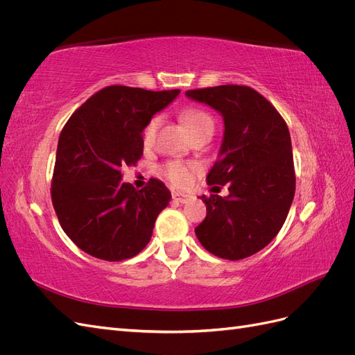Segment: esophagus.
I'll return each instance as SVG.
<instances>
[{"instance_id": "esophagus-1", "label": "esophagus", "mask_w": 355, "mask_h": 355, "mask_svg": "<svg viewBox=\"0 0 355 355\" xmlns=\"http://www.w3.org/2000/svg\"><path fill=\"white\" fill-rule=\"evenodd\" d=\"M171 198H173V201H176V202L185 204V202H188L192 198V196L182 194V192H171Z\"/></svg>"}]
</instances>
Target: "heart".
<instances>
[{
    "instance_id": "heart-1",
    "label": "heart",
    "mask_w": 355,
    "mask_h": 355,
    "mask_svg": "<svg viewBox=\"0 0 355 355\" xmlns=\"http://www.w3.org/2000/svg\"><path fill=\"white\" fill-rule=\"evenodd\" d=\"M180 120L187 127L191 136H194L204 130H213L214 121L211 115L197 106H187L180 111ZM159 125V116H153L149 120L142 132L144 145L149 146L154 142L157 128ZM197 164L184 163V161H167L163 166H159L158 171L164 179H167L175 187H188L192 180V176L197 171Z\"/></svg>"
}]
</instances>
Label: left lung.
Listing matches in <instances>:
<instances>
[{
    "label": "left lung",
    "mask_w": 355,
    "mask_h": 355,
    "mask_svg": "<svg viewBox=\"0 0 355 355\" xmlns=\"http://www.w3.org/2000/svg\"><path fill=\"white\" fill-rule=\"evenodd\" d=\"M187 96L223 115V142L207 184L219 189L228 184L230 189L227 198L201 197L207 214L196 235L211 254L244 259L272 241L292 206L296 176L287 124L249 85L194 89Z\"/></svg>",
    "instance_id": "left-lung-1"
}]
</instances>
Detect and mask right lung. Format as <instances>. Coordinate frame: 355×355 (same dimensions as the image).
Here are the masks:
<instances>
[{"instance_id":"add662e5","label":"right lung","mask_w":355,"mask_h":355,"mask_svg":"<svg viewBox=\"0 0 355 355\" xmlns=\"http://www.w3.org/2000/svg\"><path fill=\"white\" fill-rule=\"evenodd\" d=\"M179 90L151 92L108 85L85 101L63 125L51 202L62 230L83 252L120 262L141 253L155 219L170 201L163 182L136 189L121 182V168L144 154L142 130Z\"/></svg>"}]
</instances>
